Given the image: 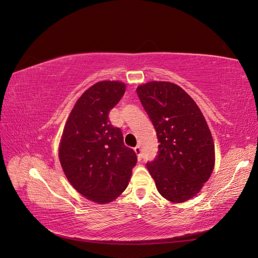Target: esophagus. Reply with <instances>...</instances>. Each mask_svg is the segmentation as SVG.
<instances>
[{
  "label": "esophagus",
  "instance_id": "obj_1",
  "mask_svg": "<svg viewBox=\"0 0 258 258\" xmlns=\"http://www.w3.org/2000/svg\"><path fill=\"white\" fill-rule=\"evenodd\" d=\"M135 152H136V154L138 155V159H139V160H141V158H142V154H141V146H140V145H137V146L135 147Z\"/></svg>",
  "mask_w": 258,
  "mask_h": 258
}]
</instances>
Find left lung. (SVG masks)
I'll return each mask as SVG.
<instances>
[{"instance_id":"8db88e82","label":"left lung","mask_w":258,"mask_h":258,"mask_svg":"<svg viewBox=\"0 0 258 258\" xmlns=\"http://www.w3.org/2000/svg\"><path fill=\"white\" fill-rule=\"evenodd\" d=\"M158 139V155L146 163L157 190L175 204L199 192L214 168V143L196 102L179 86L150 82L137 88Z\"/></svg>"}]
</instances>
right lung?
<instances>
[{
    "mask_svg": "<svg viewBox=\"0 0 258 258\" xmlns=\"http://www.w3.org/2000/svg\"><path fill=\"white\" fill-rule=\"evenodd\" d=\"M124 91L123 83L111 81L86 90L70 113L59 146L69 182L98 204L111 202L126 189L137 163L136 152L123 144L121 130L108 119Z\"/></svg>",
    "mask_w": 258,
    "mask_h": 258,
    "instance_id": "1",
    "label": "right lung"
}]
</instances>
